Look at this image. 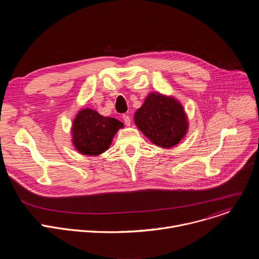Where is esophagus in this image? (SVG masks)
Segmentation results:
<instances>
[{
	"mask_svg": "<svg viewBox=\"0 0 259 259\" xmlns=\"http://www.w3.org/2000/svg\"><path fill=\"white\" fill-rule=\"evenodd\" d=\"M122 118H123V121H124L126 126H130L131 125V118H130L129 115H123Z\"/></svg>",
	"mask_w": 259,
	"mask_h": 259,
	"instance_id": "34e87169",
	"label": "esophagus"
}]
</instances>
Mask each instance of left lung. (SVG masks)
<instances>
[{
    "instance_id": "left-lung-1",
    "label": "left lung",
    "mask_w": 259,
    "mask_h": 259,
    "mask_svg": "<svg viewBox=\"0 0 259 259\" xmlns=\"http://www.w3.org/2000/svg\"><path fill=\"white\" fill-rule=\"evenodd\" d=\"M137 128L154 144L170 149L178 144L189 130L188 116L174 97L152 92L134 114Z\"/></svg>"
}]
</instances>
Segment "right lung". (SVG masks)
<instances>
[{"label": "right lung", "mask_w": 259, "mask_h": 259, "mask_svg": "<svg viewBox=\"0 0 259 259\" xmlns=\"http://www.w3.org/2000/svg\"><path fill=\"white\" fill-rule=\"evenodd\" d=\"M124 124L103 117L92 108H82L71 126V142L82 155L98 156L109 149L113 138Z\"/></svg>", "instance_id": "obj_1"}]
</instances>
